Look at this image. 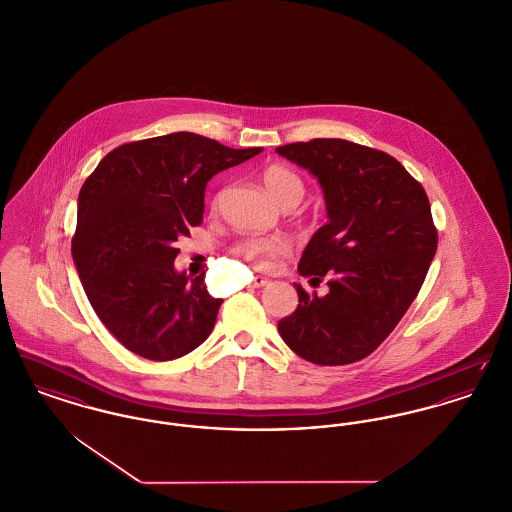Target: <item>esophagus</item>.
<instances>
[{"instance_id":"1","label":"esophagus","mask_w":512,"mask_h":512,"mask_svg":"<svg viewBox=\"0 0 512 512\" xmlns=\"http://www.w3.org/2000/svg\"><path fill=\"white\" fill-rule=\"evenodd\" d=\"M269 284V278H265V276H255L253 280H251V288H263V286H267Z\"/></svg>"}]
</instances>
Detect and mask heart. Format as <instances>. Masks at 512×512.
<instances>
[{
    "instance_id": "b5f03b06",
    "label": "heart",
    "mask_w": 512,
    "mask_h": 512,
    "mask_svg": "<svg viewBox=\"0 0 512 512\" xmlns=\"http://www.w3.org/2000/svg\"><path fill=\"white\" fill-rule=\"evenodd\" d=\"M263 185L272 199L284 205H298L303 197L305 185L296 172L286 166L272 164L263 172ZM290 251V243L282 236L267 238H243L236 243V253L253 271H269L272 261L286 255Z\"/></svg>"
}]
</instances>
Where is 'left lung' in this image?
Here are the masks:
<instances>
[{
  "mask_svg": "<svg viewBox=\"0 0 512 512\" xmlns=\"http://www.w3.org/2000/svg\"><path fill=\"white\" fill-rule=\"evenodd\" d=\"M276 152L315 176L329 222L307 243L301 276L329 294L294 284L298 309L280 319L282 340L303 360L346 365L369 356L416 300L437 251L429 199L387 152L344 139L292 143Z\"/></svg>",
  "mask_w": 512,
  "mask_h": 512,
  "instance_id": "1",
  "label": "left lung"
}]
</instances>
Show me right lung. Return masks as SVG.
<instances>
[{"instance_id":"1","label":"right lung","mask_w":512,"mask_h":512,"mask_svg":"<svg viewBox=\"0 0 512 512\" xmlns=\"http://www.w3.org/2000/svg\"><path fill=\"white\" fill-rule=\"evenodd\" d=\"M261 151L180 131L121 145L83 183L73 261L98 319L133 354L176 360L209 338L222 300L205 272L176 271V241L201 224L212 176Z\"/></svg>"}]
</instances>
